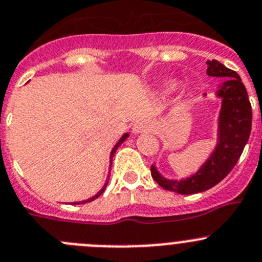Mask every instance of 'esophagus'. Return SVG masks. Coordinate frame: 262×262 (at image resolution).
<instances>
[{"label":"esophagus","mask_w":262,"mask_h":262,"mask_svg":"<svg viewBox=\"0 0 262 262\" xmlns=\"http://www.w3.org/2000/svg\"><path fill=\"white\" fill-rule=\"evenodd\" d=\"M151 130V124L148 123L147 120H139L134 124L133 132L134 133H145V132H150Z\"/></svg>","instance_id":"esophagus-1"}]
</instances>
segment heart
I'll use <instances>...</instances> for the list:
<instances>
[{
	"mask_svg": "<svg viewBox=\"0 0 262 262\" xmlns=\"http://www.w3.org/2000/svg\"><path fill=\"white\" fill-rule=\"evenodd\" d=\"M178 85H180V82L176 79H167L161 82L160 90L161 93H164V94H170V93L176 92V90L178 89Z\"/></svg>",
	"mask_w": 262,
	"mask_h": 262,
	"instance_id": "b5f03b06",
	"label": "heart"
}]
</instances>
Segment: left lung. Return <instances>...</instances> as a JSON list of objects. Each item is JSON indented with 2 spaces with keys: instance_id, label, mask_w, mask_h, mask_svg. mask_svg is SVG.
Returning a JSON list of instances; mask_svg holds the SVG:
<instances>
[{
  "instance_id": "obj_1",
  "label": "left lung",
  "mask_w": 262,
  "mask_h": 262,
  "mask_svg": "<svg viewBox=\"0 0 262 262\" xmlns=\"http://www.w3.org/2000/svg\"><path fill=\"white\" fill-rule=\"evenodd\" d=\"M207 75L225 77L216 90V97L221 99V110L213 151L196 172L181 180H169L159 172L156 165L151 167V176L163 189L181 195L198 194L221 182L236 164L251 134L252 108L238 73L212 59L207 60Z\"/></svg>"
}]
</instances>
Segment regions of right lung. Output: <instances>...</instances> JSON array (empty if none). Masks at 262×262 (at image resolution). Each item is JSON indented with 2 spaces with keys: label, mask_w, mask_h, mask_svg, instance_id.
I'll use <instances>...</instances> for the list:
<instances>
[{
  "label": "right lung",
  "mask_w": 262,
  "mask_h": 262,
  "mask_svg": "<svg viewBox=\"0 0 262 262\" xmlns=\"http://www.w3.org/2000/svg\"><path fill=\"white\" fill-rule=\"evenodd\" d=\"M128 137H129V133H125V134H124V136L121 137V138H120L119 141H117V143H116V145H115V147L112 148L111 154H110V167H111V164H112V158H114V155H115V152H116V150H117V148H119V146H121V143H123L124 141H125V139L128 138ZM108 180H110V174H108V177H107L106 182H104L103 187H102V189L99 190V191H98L97 194L94 195V196L89 198V199H86V200H82V202H75V203H72V204H84V203H89V202H93V200H94V199H97L98 196H101V195L103 194V192H104V190H106V187H107V183H108Z\"/></svg>",
  "instance_id": "1"
}]
</instances>
